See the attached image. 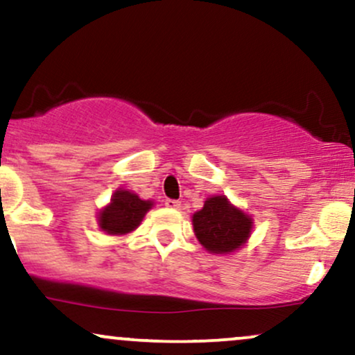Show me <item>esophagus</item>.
<instances>
[{
	"instance_id": "34e87169",
	"label": "esophagus",
	"mask_w": 355,
	"mask_h": 355,
	"mask_svg": "<svg viewBox=\"0 0 355 355\" xmlns=\"http://www.w3.org/2000/svg\"><path fill=\"white\" fill-rule=\"evenodd\" d=\"M164 204L166 207H169V209H179V207H181V202L176 201V199H166Z\"/></svg>"
}]
</instances>
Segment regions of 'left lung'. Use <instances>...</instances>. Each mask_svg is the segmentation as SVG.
I'll return each instance as SVG.
<instances>
[{"label":"left lung","instance_id":"obj_1","mask_svg":"<svg viewBox=\"0 0 355 355\" xmlns=\"http://www.w3.org/2000/svg\"><path fill=\"white\" fill-rule=\"evenodd\" d=\"M194 234L211 254H232L244 248L254 229L252 216L234 206L226 196H211L193 214Z\"/></svg>","mask_w":355,"mask_h":355}]
</instances>
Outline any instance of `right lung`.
Segmentation results:
<instances>
[{
    "instance_id": "add662e5",
    "label": "right lung",
    "mask_w": 355,
    "mask_h": 355,
    "mask_svg": "<svg viewBox=\"0 0 355 355\" xmlns=\"http://www.w3.org/2000/svg\"><path fill=\"white\" fill-rule=\"evenodd\" d=\"M153 206L151 199L144 201L132 191L119 187L112 193L111 201L98 212V226L110 236H126L139 227Z\"/></svg>"
}]
</instances>
